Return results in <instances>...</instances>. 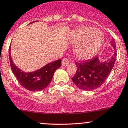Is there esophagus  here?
<instances>
[{"label": "esophagus", "instance_id": "esophagus-1", "mask_svg": "<svg viewBox=\"0 0 128 128\" xmlns=\"http://www.w3.org/2000/svg\"><path fill=\"white\" fill-rule=\"evenodd\" d=\"M68 63H69V61L67 58H64L62 60V65L63 66H67L68 65Z\"/></svg>", "mask_w": 128, "mask_h": 128}]
</instances>
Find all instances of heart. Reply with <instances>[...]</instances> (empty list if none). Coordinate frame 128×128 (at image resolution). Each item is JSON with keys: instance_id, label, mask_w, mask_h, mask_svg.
<instances>
[{"instance_id": "heart-1", "label": "heart", "mask_w": 128, "mask_h": 128, "mask_svg": "<svg viewBox=\"0 0 128 128\" xmlns=\"http://www.w3.org/2000/svg\"><path fill=\"white\" fill-rule=\"evenodd\" d=\"M104 40L103 34L90 26H81L70 33L69 40L75 44L74 52L80 60H87L100 49Z\"/></svg>"}]
</instances>
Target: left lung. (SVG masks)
<instances>
[{"mask_svg": "<svg viewBox=\"0 0 128 128\" xmlns=\"http://www.w3.org/2000/svg\"><path fill=\"white\" fill-rule=\"evenodd\" d=\"M115 52L108 60L102 61L99 56L81 62H76V72L72 80L79 89L92 91L100 87L110 75L116 57V44L112 38L110 44Z\"/></svg>", "mask_w": 128, "mask_h": 128, "instance_id": "8db88e82", "label": "left lung"}]
</instances>
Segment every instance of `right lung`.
<instances>
[{
  "label": "right lung",
  "mask_w": 128,
  "mask_h": 128,
  "mask_svg": "<svg viewBox=\"0 0 128 128\" xmlns=\"http://www.w3.org/2000/svg\"><path fill=\"white\" fill-rule=\"evenodd\" d=\"M33 21L30 22H36ZM10 66L13 74L19 83L26 90L30 91H38L44 90L50 83L56 69L61 66V60L51 62L39 69L33 72H26L18 68L13 62L11 56V45L9 48Z\"/></svg>",
  "instance_id": "obj_1"
}]
</instances>
